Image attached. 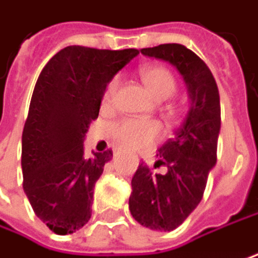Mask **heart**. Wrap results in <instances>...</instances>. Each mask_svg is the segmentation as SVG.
Returning a JSON list of instances; mask_svg holds the SVG:
<instances>
[{
	"mask_svg": "<svg viewBox=\"0 0 258 258\" xmlns=\"http://www.w3.org/2000/svg\"><path fill=\"white\" fill-rule=\"evenodd\" d=\"M139 75L148 90L152 93L156 100H167L177 91V81L173 72L162 64H149L143 66L139 71ZM119 87V78L115 77L107 84L103 93V105L113 103L116 90ZM164 112L168 119L177 116V106L173 102L164 105ZM112 137L115 142L128 149H149L162 137V127L155 119H139V118H125L118 121L112 127Z\"/></svg>",
	"mask_w": 258,
	"mask_h": 258,
	"instance_id": "obj_1",
	"label": "heart"
}]
</instances>
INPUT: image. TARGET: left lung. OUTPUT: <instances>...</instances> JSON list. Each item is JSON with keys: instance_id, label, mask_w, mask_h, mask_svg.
Returning a JSON list of instances; mask_svg holds the SVG:
<instances>
[{"instance_id": "obj_1", "label": "left lung", "mask_w": 258, "mask_h": 258, "mask_svg": "<svg viewBox=\"0 0 258 258\" xmlns=\"http://www.w3.org/2000/svg\"><path fill=\"white\" fill-rule=\"evenodd\" d=\"M142 54L174 64L186 82L189 110L173 139L158 149L153 168L140 164L131 180L130 211L134 220L152 230L170 232L184 222L202 199L208 174L217 162L220 96L216 80L192 50L181 44L142 48Z\"/></svg>"}]
</instances>
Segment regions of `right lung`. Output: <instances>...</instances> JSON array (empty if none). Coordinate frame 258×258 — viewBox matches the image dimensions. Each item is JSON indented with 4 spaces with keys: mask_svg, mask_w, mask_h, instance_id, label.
<instances>
[{
    "mask_svg": "<svg viewBox=\"0 0 258 258\" xmlns=\"http://www.w3.org/2000/svg\"><path fill=\"white\" fill-rule=\"evenodd\" d=\"M139 54L136 48L69 45L38 77L22 134L23 190L36 217L57 233H74L91 217L94 184L112 151L84 155L106 85Z\"/></svg>",
    "mask_w": 258,
    "mask_h": 258,
    "instance_id": "add662e5",
    "label": "right lung"
}]
</instances>
